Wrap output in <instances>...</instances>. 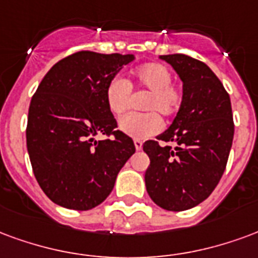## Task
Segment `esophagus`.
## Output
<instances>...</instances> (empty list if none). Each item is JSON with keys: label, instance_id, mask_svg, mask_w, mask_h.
Returning a JSON list of instances; mask_svg holds the SVG:
<instances>
[{"label": "esophagus", "instance_id": "esophagus-1", "mask_svg": "<svg viewBox=\"0 0 258 258\" xmlns=\"http://www.w3.org/2000/svg\"><path fill=\"white\" fill-rule=\"evenodd\" d=\"M135 147H136L137 151H140L143 148V142L142 140H135Z\"/></svg>", "mask_w": 258, "mask_h": 258}]
</instances>
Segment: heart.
Returning a JSON list of instances; mask_svg holds the SVG:
<instances>
[{"label":"heart","mask_w":258,"mask_h":258,"mask_svg":"<svg viewBox=\"0 0 258 258\" xmlns=\"http://www.w3.org/2000/svg\"><path fill=\"white\" fill-rule=\"evenodd\" d=\"M132 86L148 92L143 103L147 112H131L119 119V129L133 139H147L161 131L163 116L176 114L183 103V90L172 82V73L161 63H148L133 71L132 81L119 75L112 77L104 90L106 104L114 115H121L129 107Z\"/></svg>","instance_id":"obj_1"}]
</instances>
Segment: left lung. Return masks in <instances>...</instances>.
Returning a JSON list of instances; mask_svg holds the SVG:
<instances>
[{
  "label": "left lung",
  "instance_id": "obj_1",
  "mask_svg": "<svg viewBox=\"0 0 258 258\" xmlns=\"http://www.w3.org/2000/svg\"><path fill=\"white\" fill-rule=\"evenodd\" d=\"M183 81V103L169 129L148 140L146 187L165 210L183 212L204 202L227 166L234 139L229 95L204 61L183 53L163 54Z\"/></svg>",
  "mask_w": 258,
  "mask_h": 258
}]
</instances>
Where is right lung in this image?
I'll list each match as a JSON object with an SVG mask.
<instances>
[{"instance_id":"right-lung-1","label":"right lung","mask_w":258,"mask_h":258,"mask_svg":"<svg viewBox=\"0 0 258 258\" xmlns=\"http://www.w3.org/2000/svg\"><path fill=\"white\" fill-rule=\"evenodd\" d=\"M132 60L133 54L80 50L57 61L35 90L27 151L39 187L56 205L73 210L100 205L136 151L131 137L116 131L104 97L108 81ZM96 134L107 139L96 142Z\"/></svg>"}]
</instances>
